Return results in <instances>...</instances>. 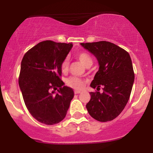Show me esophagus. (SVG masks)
<instances>
[{
	"mask_svg": "<svg viewBox=\"0 0 153 153\" xmlns=\"http://www.w3.org/2000/svg\"><path fill=\"white\" fill-rule=\"evenodd\" d=\"M80 93H81V91H75V94H80Z\"/></svg>",
	"mask_w": 153,
	"mask_h": 153,
	"instance_id": "34e87169",
	"label": "esophagus"
}]
</instances>
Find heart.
I'll use <instances>...</instances> for the list:
<instances>
[{
    "instance_id": "obj_1",
    "label": "heart",
    "mask_w": 153,
    "mask_h": 153,
    "mask_svg": "<svg viewBox=\"0 0 153 153\" xmlns=\"http://www.w3.org/2000/svg\"><path fill=\"white\" fill-rule=\"evenodd\" d=\"M75 57H76L77 59L80 60V62L84 66L86 67V68H88V67H90L92 65V58H91V56L88 53H86V52H79L78 53L75 54ZM60 68L62 73H66L68 71V68H69V60H68V59L67 57L62 61L60 65ZM67 85L68 86L73 88L81 89L83 87L84 82L80 78H76V77H71V78H69L67 80Z\"/></svg>"
}]
</instances>
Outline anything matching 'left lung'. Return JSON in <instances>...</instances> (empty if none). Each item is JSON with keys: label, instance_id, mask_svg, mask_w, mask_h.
<instances>
[{"label": "left lung", "instance_id": "1", "mask_svg": "<svg viewBox=\"0 0 153 153\" xmlns=\"http://www.w3.org/2000/svg\"><path fill=\"white\" fill-rule=\"evenodd\" d=\"M99 61V69L91 86L86 108L93 118L106 122L120 114L129 101L134 80V73L129 54L115 44L106 41L81 43ZM103 87V93L99 92Z\"/></svg>", "mask_w": 153, "mask_h": 153}]
</instances>
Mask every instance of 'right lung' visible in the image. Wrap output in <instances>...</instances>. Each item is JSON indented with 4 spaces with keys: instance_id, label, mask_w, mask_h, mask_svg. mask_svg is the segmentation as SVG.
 I'll use <instances>...</instances> for the list:
<instances>
[{
    "instance_id": "obj_1",
    "label": "right lung",
    "mask_w": 153,
    "mask_h": 153,
    "mask_svg": "<svg viewBox=\"0 0 153 153\" xmlns=\"http://www.w3.org/2000/svg\"><path fill=\"white\" fill-rule=\"evenodd\" d=\"M72 47V43L47 40L28 50L22 59L19 84L24 103L35 119L47 125L64 119L74 97L73 89L63 85L60 78L61 62Z\"/></svg>"
}]
</instances>
